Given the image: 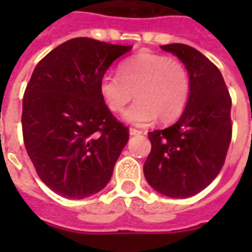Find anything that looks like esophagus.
<instances>
[{
    "instance_id": "34e87169",
    "label": "esophagus",
    "mask_w": 252,
    "mask_h": 252,
    "mask_svg": "<svg viewBox=\"0 0 252 252\" xmlns=\"http://www.w3.org/2000/svg\"><path fill=\"white\" fill-rule=\"evenodd\" d=\"M129 134H130V136H139V134H141V131L137 130V129H133V127H130V129H129Z\"/></svg>"
}]
</instances>
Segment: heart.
<instances>
[{"label":"heart","mask_w":252,"mask_h":252,"mask_svg":"<svg viewBox=\"0 0 252 252\" xmlns=\"http://www.w3.org/2000/svg\"><path fill=\"white\" fill-rule=\"evenodd\" d=\"M189 90L184 64L150 52L122 62L118 75L105 74L98 85L102 102L112 113L123 111L134 92L137 101L125 112L123 119L137 126L150 125L157 116L161 122L175 121L185 111Z\"/></svg>","instance_id":"heart-1"}]
</instances>
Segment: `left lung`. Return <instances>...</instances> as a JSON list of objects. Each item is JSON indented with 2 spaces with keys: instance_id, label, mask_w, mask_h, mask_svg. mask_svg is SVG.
I'll return each instance as SVG.
<instances>
[{
  "instance_id": "1",
  "label": "left lung",
  "mask_w": 252,
  "mask_h": 252,
  "mask_svg": "<svg viewBox=\"0 0 252 252\" xmlns=\"http://www.w3.org/2000/svg\"><path fill=\"white\" fill-rule=\"evenodd\" d=\"M175 54L189 74V99L172 126L149 133L151 151L144 177L169 198H189L218 177L231 141V98L218 67L182 43L161 46Z\"/></svg>"
}]
</instances>
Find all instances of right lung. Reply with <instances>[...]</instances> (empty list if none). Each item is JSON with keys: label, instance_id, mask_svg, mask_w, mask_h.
I'll return each mask as SVG.
<instances>
[{"label": "right lung", "instance_id": "1", "mask_svg": "<svg viewBox=\"0 0 252 252\" xmlns=\"http://www.w3.org/2000/svg\"><path fill=\"white\" fill-rule=\"evenodd\" d=\"M131 46L75 37L37 63L22 105V131L39 178L64 198L105 188L129 140L127 127L106 109L98 85Z\"/></svg>", "mask_w": 252, "mask_h": 252}]
</instances>
